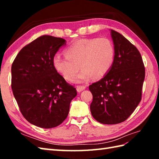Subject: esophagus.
Listing matches in <instances>:
<instances>
[{
  "label": "esophagus",
  "mask_w": 159,
  "mask_h": 159,
  "mask_svg": "<svg viewBox=\"0 0 159 159\" xmlns=\"http://www.w3.org/2000/svg\"><path fill=\"white\" fill-rule=\"evenodd\" d=\"M86 86H77L76 87V90L78 92H80L83 91L84 89H85Z\"/></svg>",
  "instance_id": "obj_1"
}]
</instances>
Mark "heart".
Listing matches in <instances>:
<instances>
[{
    "label": "heart",
    "mask_w": 159,
    "mask_h": 159,
    "mask_svg": "<svg viewBox=\"0 0 159 159\" xmlns=\"http://www.w3.org/2000/svg\"><path fill=\"white\" fill-rule=\"evenodd\" d=\"M115 58L113 43L108 38L82 39L66 49V55L57 53L52 64L57 72L71 81L80 68L81 72L74 81L88 82L93 76L101 79L110 70ZM80 67H79V66Z\"/></svg>",
    "instance_id": "1"
}]
</instances>
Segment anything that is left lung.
<instances>
[{
    "label": "left lung",
    "instance_id": "left-lung-1",
    "mask_svg": "<svg viewBox=\"0 0 159 159\" xmlns=\"http://www.w3.org/2000/svg\"><path fill=\"white\" fill-rule=\"evenodd\" d=\"M115 58L110 70L89 85L93 100L90 111L104 124L122 122L133 113L141 99L145 67L139 50L118 32L111 30Z\"/></svg>",
    "mask_w": 159,
    "mask_h": 159
}]
</instances>
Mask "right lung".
Listing matches in <instances>:
<instances>
[{
	"instance_id": "1",
	"label": "right lung",
	"mask_w": 159,
	"mask_h": 159,
	"mask_svg": "<svg viewBox=\"0 0 159 159\" xmlns=\"http://www.w3.org/2000/svg\"><path fill=\"white\" fill-rule=\"evenodd\" d=\"M66 44L63 38L43 35L20 50L11 66V89L24 117L43 128L66 119L75 87L57 72L52 58Z\"/></svg>"
}]
</instances>
